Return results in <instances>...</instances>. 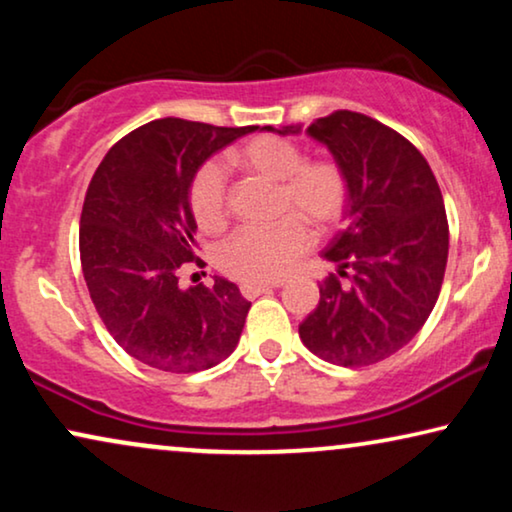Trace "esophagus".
Here are the masks:
<instances>
[{"label":"esophagus","mask_w":512,"mask_h":512,"mask_svg":"<svg viewBox=\"0 0 512 512\" xmlns=\"http://www.w3.org/2000/svg\"><path fill=\"white\" fill-rule=\"evenodd\" d=\"M277 286H282V282H261V284L244 282L240 286V291L244 298H256V296H261V293H270L272 289H277Z\"/></svg>","instance_id":"esophagus-1"}]
</instances>
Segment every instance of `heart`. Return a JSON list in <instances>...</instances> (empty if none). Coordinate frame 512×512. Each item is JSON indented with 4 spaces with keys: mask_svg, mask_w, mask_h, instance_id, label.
<instances>
[{
    "mask_svg": "<svg viewBox=\"0 0 512 512\" xmlns=\"http://www.w3.org/2000/svg\"><path fill=\"white\" fill-rule=\"evenodd\" d=\"M228 163L247 177L277 184V214L272 226H244L223 242L219 268L240 282H277L312 247L311 223L317 233L338 226L349 205V179L335 160H305L291 139L258 135L228 153ZM188 205L200 230L216 233L228 221L226 174L205 163L188 188Z\"/></svg>",
    "mask_w": 512,
    "mask_h": 512,
    "instance_id": "b5f03b06",
    "label": "heart"
}]
</instances>
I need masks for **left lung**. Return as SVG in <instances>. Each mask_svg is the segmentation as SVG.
I'll use <instances>...</instances> for the list:
<instances>
[{
  "instance_id": "8db88e82",
  "label": "left lung",
  "mask_w": 512,
  "mask_h": 512,
  "mask_svg": "<svg viewBox=\"0 0 512 512\" xmlns=\"http://www.w3.org/2000/svg\"><path fill=\"white\" fill-rule=\"evenodd\" d=\"M277 132L298 135L300 125ZM307 135L349 179L347 226L324 256L350 282L328 275L298 333L319 359L370 366L408 345L436 305L450 249L443 193L417 146L359 111L317 118Z\"/></svg>"
}]
</instances>
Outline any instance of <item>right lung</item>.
Masks as SVG:
<instances>
[{
    "instance_id": "1",
    "label": "right lung",
    "mask_w": 512,
    "mask_h": 512,
    "mask_svg": "<svg viewBox=\"0 0 512 512\" xmlns=\"http://www.w3.org/2000/svg\"><path fill=\"white\" fill-rule=\"evenodd\" d=\"M254 130L158 118L118 139L90 179L79 228L83 277L107 331L146 366L198 373L237 347L249 300L221 277L184 291L179 275L205 265L188 205L195 172Z\"/></svg>"
}]
</instances>
